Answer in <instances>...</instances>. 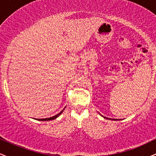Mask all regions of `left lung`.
<instances>
[{"label": "left lung", "instance_id": "obj_1", "mask_svg": "<svg viewBox=\"0 0 156 156\" xmlns=\"http://www.w3.org/2000/svg\"><path fill=\"white\" fill-rule=\"evenodd\" d=\"M106 119H107V118H106Z\"/></svg>", "mask_w": 156, "mask_h": 156}]
</instances>
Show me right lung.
<instances>
[{"instance_id":"right-lung-1","label":"right lung","mask_w":156,"mask_h":156,"mask_svg":"<svg viewBox=\"0 0 156 156\" xmlns=\"http://www.w3.org/2000/svg\"><path fill=\"white\" fill-rule=\"evenodd\" d=\"M63 112V110L62 111V112H61L60 113H58V114H56V115H55V116H53V117H50V118H46V119H38V120H41V121H47V120H53V119H55V118H57L58 117V116L60 115L61 114H62V113Z\"/></svg>"}]
</instances>
